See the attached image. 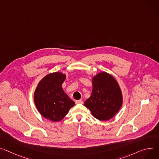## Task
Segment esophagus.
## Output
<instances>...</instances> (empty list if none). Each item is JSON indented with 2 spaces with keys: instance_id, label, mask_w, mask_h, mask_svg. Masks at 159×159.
Listing matches in <instances>:
<instances>
[{
  "instance_id": "1",
  "label": "esophagus",
  "mask_w": 159,
  "mask_h": 159,
  "mask_svg": "<svg viewBox=\"0 0 159 159\" xmlns=\"http://www.w3.org/2000/svg\"><path fill=\"white\" fill-rule=\"evenodd\" d=\"M83 101L81 100V99H79V100H76L75 101V103L76 104H83Z\"/></svg>"
}]
</instances>
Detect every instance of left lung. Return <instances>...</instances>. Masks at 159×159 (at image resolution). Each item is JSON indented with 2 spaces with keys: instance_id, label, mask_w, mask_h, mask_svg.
Returning a JSON list of instances; mask_svg holds the SVG:
<instances>
[{
  "instance_id": "left-lung-1",
  "label": "left lung",
  "mask_w": 159,
  "mask_h": 159,
  "mask_svg": "<svg viewBox=\"0 0 159 159\" xmlns=\"http://www.w3.org/2000/svg\"><path fill=\"white\" fill-rule=\"evenodd\" d=\"M92 83L91 95L85 100L84 106L89 108L96 119L108 120L122 105V94L119 85L111 75L105 71L93 77Z\"/></svg>"
}]
</instances>
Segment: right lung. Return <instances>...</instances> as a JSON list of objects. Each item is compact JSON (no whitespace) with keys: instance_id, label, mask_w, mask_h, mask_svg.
<instances>
[{"instance_id":"1","label":"right lung","mask_w":159,"mask_h":159,"mask_svg":"<svg viewBox=\"0 0 159 159\" xmlns=\"http://www.w3.org/2000/svg\"><path fill=\"white\" fill-rule=\"evenodd\" d=\"M65 79L66 75L61 72L51 73L39 82L34 93V102L39 112L53 122L61 120L75 105L62 88Z\"/></svg>"}]
</instances>
